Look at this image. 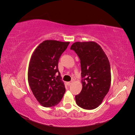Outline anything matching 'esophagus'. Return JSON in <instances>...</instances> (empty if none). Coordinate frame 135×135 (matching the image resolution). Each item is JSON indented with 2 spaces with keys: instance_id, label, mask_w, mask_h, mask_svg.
<instances>
[{
  "instance_id": "esophagus-1",
  "label": "esophagus",
  "mask_w": 135,
  "mask_h": 135,
  "mask_svg": "<svg viewBox=\"0 0 135 135\" xmlns=\"http://www.w3.org/2000/svg\"><path fill=\"white\" fill-rule=\"evenodd\" d=\"M72 84V82L71 81H69V82H67V85H70Z\"/></svg>"
}]
</instances>
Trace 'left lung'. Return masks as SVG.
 <instances>
[{
  "mask_svg": "<svg viewBox=\"0 0 135 135\" xmlns=\"http://www.w3.org/2000/svg\"><path fill=\"white\" fill-rule=\"evenodd\" d=\"M74 50L80 61L82 89L75 96L76 104L84 109L97 108L107 95L111 85V69L107 56L95 42H76Z\"/></svg>",
  "mask_w": 135,
  "mask_h": 135,
  "instance_id": "left-lung-1",
  "label": "left lung"
}]
</instances>
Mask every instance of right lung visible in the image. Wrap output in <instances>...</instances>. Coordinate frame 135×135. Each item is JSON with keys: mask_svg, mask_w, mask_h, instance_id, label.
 Wrapping results in <instances>:
<instances>
[{"mask_svg": "<svg viewBox=\"0 0 135 135\" xmlns=\"http://www.w3.org/2000/svg\"><path fill=\"white\" fill-rule=\"evenodd\" d=\"M69 43L44 40L31 55L28 68V83L36 99L44 107L57 105L66 91L58 63Z\"/></svg>", "mask_w": 135, "mask_h": 135, "instance_id": "add662e5", "label": "right lung"}]
</instances>
